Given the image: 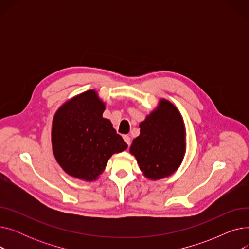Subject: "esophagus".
<instances>
[{
  "label": "esophagus",
  "mask_w": 249,
  "mask_h": 249,
  "mask_svg": "<svg viewBox=\"0 0 249 249\" xmlns=\"http://www.w3.org/2000/svg\"><path fill=\"white\" fill-rule=\"evenodd\" d=\"M123 138H124L125 142L127 143V145H128V146H129L130 144H131V139H130V137H129V136H127V135H124V136H123Z\"/></svg>",
  "instance_id": "esophagus-1"
}]
</instances>
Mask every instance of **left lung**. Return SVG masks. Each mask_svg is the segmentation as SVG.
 Instances as JSON below:
<instances>
[{
	"mask_svg": "<svg viewBox=\"0 0 249 249\" xmlns=\"http://www.w3.org/2000/svg\"><path fill=\"white\" fill-rule=\"evenodd\" d=\"M140 134L130 146V153L147 179L158 180L172 176L186 153V126L175 105L160 99L145 120L140 122Z\"/></svg>",
	"mask_w": 249,
	"mask_h": 249,
	"instance_id": "8db88e82",
	"label": "left lung"
}]
</instances>
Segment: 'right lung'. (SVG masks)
Here are the masks:
<instances>
[{"instance_id":"right-lung-1","label":"right lung","mask_w":249,"mask_h":249,"mask_svg":"<svg viewBox=\"0 0 249 249\" xmlns=\"http://www.w3.org/2000/svg\"><path fill=\"white\" fill-rule=\"evenodd\" d=\"M106 104L95 89L64 102L53 116L51 144L63 171L85 181L97 180L114 153L127 149L109 119L103 117Z\"/></svg>"}]
</instances>
